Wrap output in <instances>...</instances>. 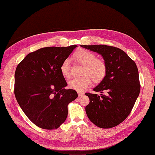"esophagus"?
Returning a JSON list of instances; mask_svg holds the SVG:
<instances>
[{"instance_id": "obj_1", "label": "esophagus", "mask_w": 155, "mask_h": 155, "mask_svg": "<svg viewBox=\"0 0 155 155\" xmlns=\"http://www.w3.org/2000/svg\"><path fill=\"white\" fill-rule=\"evenodd\" d=\"M84 95V93L82 92H78V97H82Z\"/></svg>"}]
</instances>
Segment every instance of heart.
Returning <instances> with one entry per match:
<instances>
[{"label": "heart", "instance_id": "obj_1", "mask_svg": "<svg viewBox=\"0 0 155 155\" xmlns=\"http://www.w3.org/2000/svg\"><path fill=\"white\" fill-rule=\"evenodd\" d=\"M75 56L79 63L84 64V67L82 71V76L74 77L70 80L68 84L71 88L82 92L91 85L92 78L95 82H99L103 80L107 72L106 64L103 60L97 59V56L94 53L85 50L78 51ZM70 64V58H66L62 62L60 71L64 76H69Z\"/></svg>", "mask_w": 155, "mask_h": 155}]
</instances>
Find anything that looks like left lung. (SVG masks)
<instances>
[{"label":"left lung","mask_w":155,"mask_h":155,"mask_svg":"<svg viewBox=\"0 0 155 155\" xmlns=\"http://www.w3.org/2000/svg\"><path fill=\"white\" fill-rule=\"evenodd\" d=\"M80 46L101 54L107 66L106 75L93 89L101 95L85 94L90 99L85 107L87 115L97 127H115L129 116L139 96L140 84L136 64L118 48L103 45Z\"/></svg>","instance_id":"8db88e82"}]
</instances>
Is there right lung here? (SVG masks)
Here are the masks:
<instances>
[{"label":"right lung","mask_w":155,"mask_h":155,"mask_svg":"<svg viewBox=\"0 0 155 155\" xmlns=\"http://www.w3.org/2000/svg\"><path fill=\"white\" fill-rule=\"evenodd\" d=\"M77 46L39 49L16 68V100L29 120L41 128H58L67 117L68 104L77 98L75 90L64 88L67 84L60 71L62 62Z\"/></svg>","instance_id":"1"}]
</instances>
